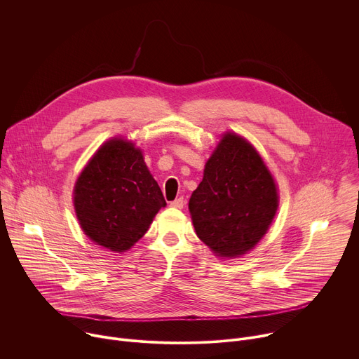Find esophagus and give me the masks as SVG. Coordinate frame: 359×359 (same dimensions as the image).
I'll list each match as a JSON object with an SVG mask.
<instances>
[{"label": "esophagus", "instance_id": "obj_1", "mask_svg": "<svg viewBox=\"0 0 359 359\" xmlns=\"http://www.w3.org/2000/svg\"><path fill=\"white\" fill-rule=\"evenodd\" d=\"M170 206H172V208H175V209H183V206H184V200H183V197H179V198L173 200V201L170 203Z\"/></svg>", "mask_w": 359, "mask_h": 359}]
</instances>
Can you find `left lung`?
<instances>
[{
  "instance_id": "1",
  "label": "left lung",
  "mask_w": 359,
  "mask_h": 359,
  "mask_svg": "<svg viewBox=\"0 0 359 359\" xmlns=\"http://www.w3.org/2000/svg\"><path fill=\"white\" fill-rule=\"evenodd\" d=\"M280 203L263 156L245 137L227 130L204 165L189 212L197 237L217 259H237L267 234Z\"/></svg>"
}]
</instances>
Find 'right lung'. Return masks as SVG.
I'll use <instances>...</instances> for the list:
<instances>
[{
	"instance_id": "right-lung-1",
	"label": "right lung",
	"mask_w": 359,
	"mask_h": 359,
	"mask_svg": "<svg viewBox=\"0 0 359 359\" xmlns=\"http://www.w3.org/2000/svg\"><path fill=\"white\" fill-rule=\"evenodd\" d=\"M75 216L85 236L112 252L132 248L166 201L132 140L102 143L79 173L72 191Z\"/></svg>"
}]
</instances>
